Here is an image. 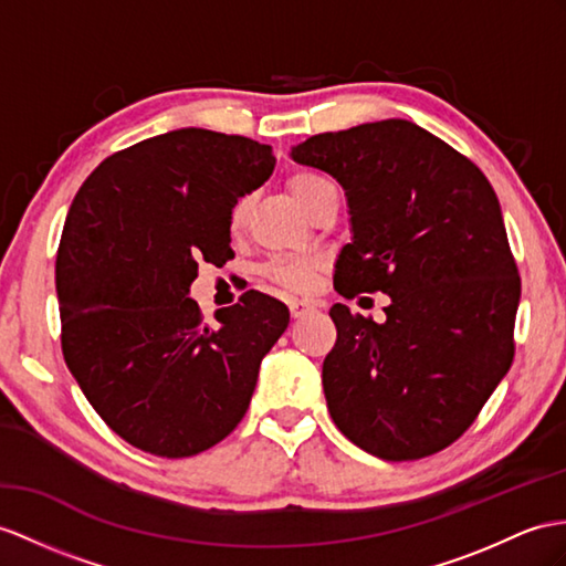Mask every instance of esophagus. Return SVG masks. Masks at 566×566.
<instances>
[{
  "mask_svg": "<svg viewBox=\"0 0 566 566\" xmlns=\"http://www.w3.org/2000/svg\"><path fill=\"white\" fill-rule=\"evenodd\" d=\"M316 310V305L312 300H305V297H293L291 300V314L295 316V319H300V316H307Z\"/></svg>",
  "mask_w": 566,
  "mask_h": 566,
  "instance_id": "esophagus-1",
  "label": "esophagus"
}]
</instances>
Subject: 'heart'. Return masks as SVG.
<instances>
[{
  "label": "heart",
  "mask_w": 566,
  "mask_h": 566,
  "mask_svg": "<svg viewBox=\"0 0 566 566\" xmlns=\"http://www.w3.org/2000/svg\"><path fill=\"white\" fill-rule=\"evenodd\" d=\"M287 187H291L293 197L305 206L307 211H312V206L319 201L324 191H328L331 185L328 179L319 172H295L287 179ZM247 213H250V199L240 197L235 203H232L230 216H228V226L230 232H240ZM324 269V259L322 256H275L269 264L261 269V273L275 285L287 287V291H310V287L316 283V275Z\"/></svg>",
  "instance_id": "heart-1"
}]
</instances>
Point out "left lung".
Here are the masks:
<instances>
[{
    "label": "left lung",
    "mask_w": 566,
    "mask_h": 566,
    "mask_svg": "<svg viewBox=\"0 0 566 566\" xmlns=\"http://www.w3.org/2000/svg\"><path fill=\"white\" fill-rule=\"evenodd\" d=\"M291 156L346 189L353 242L336 291L391 300L384 324L331 307V418L371 457H432L475 422L514 360L521 279L497 195L475 163L406 119L316 134Z\"/></svg>",
    "instance_id": "1"
}]
</instances>
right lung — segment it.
Returning a JSON list of instances; mask_svg holds the SVG:
<instances>
[{
  "label": "right lung",
  "mask_w": 566,
  "mask_h": 566,
  "mask_svg": "<svg viewBox=\"0 0 566 566\" xmlns=\"http://www.w3.org/2000/svg\"><path fill=\"white\" fill-rule=\"evenodd\" d=\"M273 165L266 144L189 127L117 150L76 191L57 250L64 363L136 449L195 457L250 408L291 312L250 291L206 324L187 295L201 261L232 256V203Z\"/></svg>",
  "instance_id": "right-lung-1"
}]
</instances>
